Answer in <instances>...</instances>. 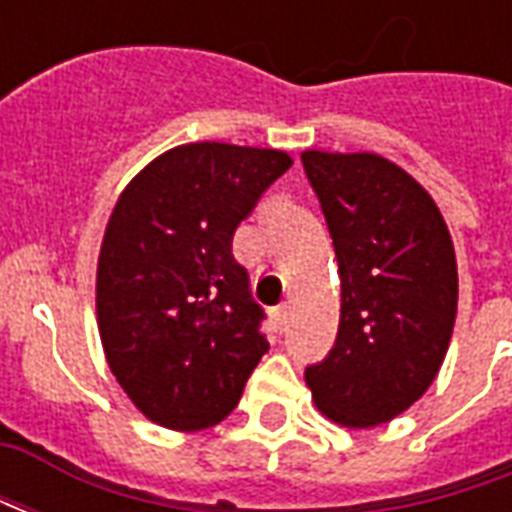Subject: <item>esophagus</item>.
Wrapping results in <instances>:
<instances>
[{"mask_svg":"<svg viewBox=\"0 0 512 512\" xmlns=\"http://www.w3.org/2000/svg\"><path fill=\"white\" fill-rule=\"evenodd\" d=\"M288 315H290L288 304H279V307H274V310H271V318H274V323H277L279 332L288 326Z\"/></svg>","mask_w":512,"mask_h":512,"instance_id":"esophagus-1","label":"esophagus"}]
</instances>
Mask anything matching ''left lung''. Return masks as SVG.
Masks as SVG:
<instances>
[{
    "mask_svg": "<svg viewBox=\"0 0 512 512\" xmlns=\"http://www.w3.org/2000/svg\"><path fill=\"white\" fill-rule=\"evenodd\" d=\"M340 266V329L304 370L323 414L373 428L439 373L458 310L447 224L417 180L376 153H301Z\"/></svg>",
    "mask_w": 512,
    "mask_h": 512,
    "instance_id": "8db88e82",
    "label": "left lung"
}]
</instances>
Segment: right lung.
Returning a JSON list of instances; mask_svg holds the SVG:
<instances>
[{"label":"right lung","mask_w":512,"mask_h":512,"mask_svg":"<svg viewBox=\"0 0 512 512\" xmlns=\"http://www.w3.org/2000/svg\"><path fill=\"white\" fill-rule=\"evenodd\" d=\"M290 164L282 150L194 142L150 161L117 200L98 257V329L120 386L164 428L222 422L268 351L233 235Z\"/></svg>","instance_id":"1"}]
</instances>
